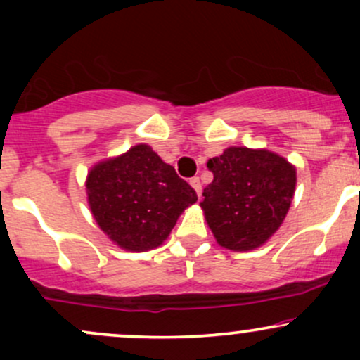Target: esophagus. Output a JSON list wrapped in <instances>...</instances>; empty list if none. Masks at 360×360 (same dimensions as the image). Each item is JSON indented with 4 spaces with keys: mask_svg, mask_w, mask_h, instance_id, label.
<instances>
[{
    "mask_svg": "<svg viewBox=\"0 0 360 360\" xmlns=\"http://www.w3.org/2000/svg\"><path fill=\"white\" fill-rule=\"evenodd\" d=\"M189 184L193 186L198 196H201V181H200V177H196V176L191 177V179H189Z\"/></svg>",
    "mask_w": 360,
    "mask_h": 360,
    "instance_id": "34e87169",
    "label": "esophagus"
}]
</instances>
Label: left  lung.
I'll use <instances>...</instances> for the list:
<instances>
[{"label":"left lung","instance_id":"8db88e82","mask_svg":"<svg viewBox=\"0 0 360 360\" xmlns=\"http://www.w3.org/2000/svg\"><path fill=\"white\" fill-rule=\"evenodd\" d=\"M213 181L203 189L206 221L221 247L257 249L279 229L291 206L296 169L269 150L230 147L208 160Z\"/></svg>","mask_w":360,"mask_h":360}]
</instances>
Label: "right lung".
I'll return each mask as SVG.
<instances>
[{"instance_id": "right-lung-1", "label": "right lung", "mask_w": 360, "mask_h": 360, "mask_svg": "<svg viewBox=\"0 0 360 360\" xmlns=\"http://www.w3.org/2000/svg\"><path fill=\"white\" fill-rule=\"evenodd\" d=\"M88 201L100 229L122 249L159 247L196 191L146 143L91 169Z\"/></svg>"}]
</instances>
